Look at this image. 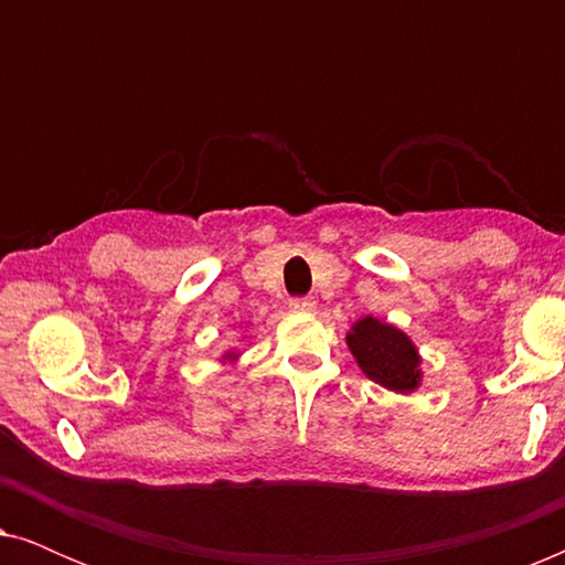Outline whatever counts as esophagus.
<instances>
[{
	"instance_id": "1",
	"label": "esophagus",
	"mask_w": 565,
	"mask_h": 565,
	"mask_svg": "<svg viewBox=\"0 0 565 565\" xmlns=\"http://www.w3.org/2000/svg\"><path fill=\"white\" fill-rule=\"evenodd\" d=\"M290 308L298 313L316 311V300L313 298H290Z\"/></svg>"
}]
</instances>
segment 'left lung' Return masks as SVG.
I'll return each mask as SVG.
<instances>
[{
	"label": "left lung",
	"instance_id": "left-lung-1",
	"mask_svg": "<svg viewBox=\"0 0 565 565\" xmlns=\"http://www.w3.org/2000/svg\"><path fill=\"white\" fill-rule=\"evenodd\" d=\"M347 347L358 360L362 373L383 388L396 393H412L422 383V358L416 344L404 331L365 316L347 334Z\"/></svg>",
	"mask_w": 565,
	"mask_h": 565
}]
</instances>
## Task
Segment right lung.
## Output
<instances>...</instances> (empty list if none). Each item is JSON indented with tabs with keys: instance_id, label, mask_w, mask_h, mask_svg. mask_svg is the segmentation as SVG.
Masks as SVG:
<instances>
[{
	"instance_id": "right-lung-1",
	"label": "right lung",
	"mask_w": 565,
	"mask_h": 565,
	"mask_svg": "<svg viewBox=\"0 0 565 565\" xmlns=\"http://www.w3.org/2000/svg\"><path fill=\"white\" fill-rule=\"evenodd\" d=\"M236 358H238L236 352H226V354H223V360H236Z\"/></svg>"
}]
</instances>
